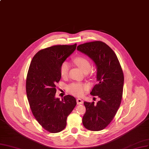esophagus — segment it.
Listing matches in <instances>:
<instances>
[{
    "label": "esophagus",
    "instance_id": "34e87169",
    "mask_svg": "<svg viewBox=\"0 0 149 149\" xmlns=\"http://www.w3.org/2000/svg\"><path fill=\"white\" fill-rule=\"evenodd\" d=\"M83 103H84V102L81 99H80V98L77 99V104H81Z\"/></svg>",
    "mask_w": 149,
    "mask_h": 149
}]
</instances>
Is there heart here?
Returning <instances> with one entry per match:
<instances>
[{
  "label": "heart",
  "instance_id": "b5f03b06",
  "mask_svg": "<svg viewBox=\"0 0 149 149\" xmlns=\"http://www.w3.org/2000/svg\"><path fill=\"white\" fill-rule=\"evenodd\" d=\"M74 63L79 66L84 72H88L91 69V64L88 59L84 56H78L74 59ZM69 70V64L64 61L61 64L59 68V72L62 77H65L68 74ZM89 88V85L87 84L81 82H74L68 86V91L75 96L83 95Z\"/></svg>",
  "mask_w": 149,
  "mask_h": 149
}]
</instances>
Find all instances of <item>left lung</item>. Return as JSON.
Instances as JSON below:
<instances>
[{
	"label": "left lung",
	"mask_w": 149,
	"mask_h": 149,
	"mask_svg": "<svg viewBox=\"0 0 149 149\" xmlns=\"http://www.w3.org/2000/svg\"><path fill=\"white\" fill-rule=\"evenodd\" d=\"M77 50L87 54L97 65V84L90 94L100 100L84 102L86 111L82 118L84 126L92 131H102L112 121L121 104L124 74L118 57L113 49L101 41L85 42Z\"/></svg>",
	"instance_id": "1"
}]
</instances>
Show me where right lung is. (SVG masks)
Instances as JSON below:
<instances>
[{"label":"right lung","mask_w":149,"mask_h":149,"mask_svg":"<svg viewBox=\"0 0 149 149\" xmlns=\"http://www.w3.org/2000/svg\"><path fill=\"white\" fill-rule=\"evenodd\" d=\"M73 45H56L38 51L28 71L26 92L31 112L36 121L51 133L62 131L67 118L77 104L75 98L65 95L56 98V84L61 75V64L75 50Z\"/></svg>","instance_id":"obj_1"}]
</instances>
